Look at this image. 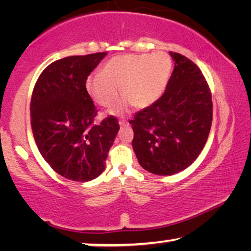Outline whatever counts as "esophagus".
I'll use <instances>...</instances> for the list:
<instances>
[{"label":"esophagus","instance_id":"34e87169","mask_svg":"<svg viewBox=\"0 0 251 251\" xmlns=\"http://www.w3.org/2000/svg\"><path fill=\"white\" fill-rule=\"evenodd\" d=\"M120 125L121 126H127V125H128V123H127L125 120H121L120 121Z\"/></svg>","mask_w":251,"mask_h":251}]
</instances>
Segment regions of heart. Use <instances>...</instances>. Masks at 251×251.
<instances>
[{"label":"heart","mask_w":251,"mask_h":251,"mask_svg":"<svg viewBox=\"0 0 251 251\" xmlns=\"http://www.w3.org/2000/svg\"><path fill=\"white\" fill-rule=\"evenodd\" d=\"M172 72L166 53L124 54L110 58L103 72L91 74L85 88L91 99L104 107H112L120 99L121 87L126 96L113 110L125 113L133 104L139 108L154 104L163 95Z\"/></svg>","instance_id":"heart-1"}]
</instances>
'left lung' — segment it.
<instances>
[{"label":"left lung","mask_w":251,"mask_h":251,"mask_svg":"<svg viewBox=\"0 0 251 251\" xmlns=\"http://www.w3.org/2000/svg\"><path fill=\"white\" fill-rule=\"evenodd\" d=\"M169 54L175 67L166 91L129 121L139 164L160 176L179 173L196 160L212 123L211 92L205 76L184 55Z\"/></svg>","instance_id":"8db88e82"}]
</instances>
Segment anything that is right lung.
Segmentation results:
<instances>
[{
    "instance_id": "1",
    "label": "right lung",
    "mask_w": 251,
    "mask_h": 251,
    "mask_svg": "<svg viewBox=\"0 0 251 251\" xmlns=\"http://www.w3.org/2000/svg\"><path fill=\"white\" fill-rule=\"evenodd\" d=\"M106 54L57 59L42 72L32 93L31 126L37 148L55 172L74 181H90L104 172L120 129L113 115L96 124L99 109L85 88Z\"/></svg>"
}]
</instances>
